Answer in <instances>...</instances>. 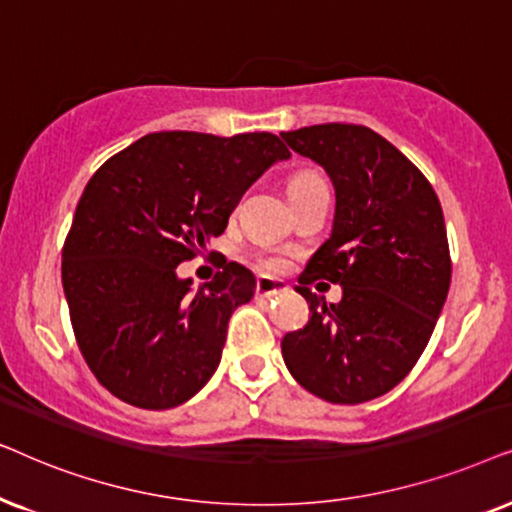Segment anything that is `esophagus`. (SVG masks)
<instances>
[{
  "mask_svg": "<svg viewBox=\"0 0 512 512\" xmlns=\"http://www.w3.org/2000/svg\"><path fill=\"white\" fill-rule=\"evenodd\" d=\"M288 290V285L283 281H276V278H269V276H260L257 278V285H255V292L260 297H274V295H281V292Z\"/></svg>",
  "mask_w": 512,
  "mask_h": 512,
  "instance_id": "esophagus-1",
  "label": "esophagus"
}]
</instances>
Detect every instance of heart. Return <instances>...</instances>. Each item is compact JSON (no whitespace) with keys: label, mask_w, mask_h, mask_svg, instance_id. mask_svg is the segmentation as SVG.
Returning a JSON list of instances; mask_svg holds the SVG:
<instances>
[{"label":"heart","mask_w":512,"mask_h":512,"mask_svg":"<svg viewBox=\"0 0 512 512\" xmlns=\"http://www.w3.org/2000/svg\"><path fill=\"white\" fill-rule=\"evenodd\" d=\"M323 177H318L316 173H297L292 180L288 182V196L290 194H299V192H306V189H313V187H323ZM260 267L264 271H283L288 267V262H285L283 255H274V252H269V255H262L260 257Z\"/></svg>","instance_id":"1"}]
</instances>
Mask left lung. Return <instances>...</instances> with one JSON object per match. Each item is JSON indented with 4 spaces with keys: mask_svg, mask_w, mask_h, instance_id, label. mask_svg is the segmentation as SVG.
<instances>
[{
    "mask_svg": "<svg viewBox=\"0 0 512 512\" xmlns=\"http://www.w3.org/2000/svg\"><path fill=\"white\" fill-rule=\"evenodd\" d=\"M281 138L325 170L337 199L330 236L297 278L311 316L283 337V360L327 403H367L410 374L445 306L452 262L438 194L367 126L320 124ZM313 280L339 282L343 299L325 305Z\"/></svg>",
    "mask_w": 512,
    "mask_h": 512,
    "instance_id": "left-lung-1",
    "label": "left lung"
}]
</instances>
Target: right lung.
<instances>
[{"mask_svg":"<svg viewBox=\"0 0 512 512\" xmlns=\"http://www.w3.org/2000/svg\"><path fill=\"white\" fill-rule=\"evenodd\" d=\"M285 159L271 133L163 131L95 170L63 248V290L81 356L109 393L170 410L208 384L255 276L224 260L194 288L177 264L201 255L245 189Z\"/></svg>","mask_w":512,"mask_h":512,"instance_id":"obj_1","label":"right lung"}]
</instances>
